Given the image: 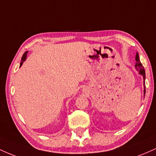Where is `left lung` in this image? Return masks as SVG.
<instances>
[{"instance_id": "obj_1", "label": "left lung", "mask_w": 156, "mask_h": 156, "mask_svg": "<svg viewBox=\"0 0 156 156\" xmlns=\"http://www.w3.org/2000/svg\"><path fill=\"white\" fill-rule=\"evenodd\" d=\"M136 64L135 67L137 71H139V74L143 76V79H145V70H144V67H143L142 64H141L140 59H139V53H136ZM145 94V89L144 90V95Z\"/></svg>"}]
</instances>
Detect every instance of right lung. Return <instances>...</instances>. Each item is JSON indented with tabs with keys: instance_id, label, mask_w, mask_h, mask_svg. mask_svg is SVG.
<instances>
[{
	"instance_id": "right-lung-1",
	"label": "right lung",
	"mask_w": 156,
	"mask_h": 156,
	"mask_svg": "<svg viewBox=\"0 0 156 156\" xmlns=\"http://www.w3.org/2000/svg\"><path fill=\"white\" fill-rule=\"evenodd\" d=\"M28 51H26V52H25V53H24V54H23V57H22V58H21V62H20V67L21 66L23 65V62H24L26 60V58H27V53H28Z\"/></svg>"
}]
</instances>
